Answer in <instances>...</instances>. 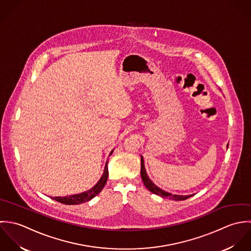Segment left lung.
I'll list each match as a JSON object with an SVG mask.
<instances>
[{"label": "left lung", "instance_id": "left-lung-1", "mask_svg": "<svg viewBox=\"0 0 251 251\" xmlns=\"http://www.w3.org/2000/svg\"><path fill=\"white\" fill-rule=\"evenodd\" d=\"M141 176H142V179L146 185V187L156 195L162 197V198H166V199H170V200L174 201H183L190 198L192 195H188V196H180V195H172L162 189H160L159 187H157L147 175L146 172V168H145V163H144V158L141 156Z\"/></svg>", "mask_w": 251, "mask_h": 251}]
</instances>
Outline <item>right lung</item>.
I'll use <instances>...</instances> for the list:
<instances>
[{
	"mask_svg": "<svg viewBox=\"0 0 251 251\" xmlns=\"http://www.w3.org/2000/svg\"><path fill=\"white\" fill-rule=\"evenodd\" d=\"M111 153H112V151L110 152L109 155H111ZM107 176H108V170H107V163H106V165L104 167L103 174H102L99 182L92 189H90L84 193H81V194H76V195H72V196H67V197H55V198H53V200L65 203V204H78L81 202L88 201L100 193L101 189L104 187V185L106 183Z\"/></svg>",
	"mask_w": 251,
	"mask_h": 251,
	"instance_id": "obj_1",
	"label": "right lung"
}]
</instances>
